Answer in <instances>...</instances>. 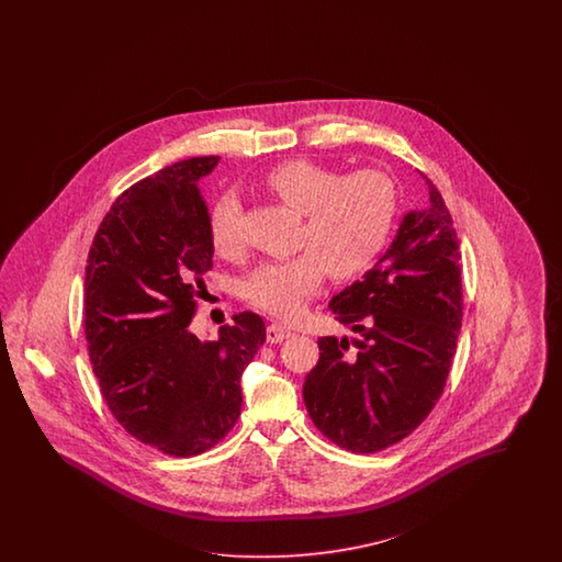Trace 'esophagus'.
<instances>
[{
	"instance_id": "1",
	"label": "esophagus",
	"mask_w": 562,
	"mask_h": 562,
	"mask_svg": "<svg viewBox=\"0 0 562 562\" xmlns=\"http://www.w3.org/2000/svg\"><path fill=\"white\" fill-rule=\"evenodd\" d=\"M290 336V329L286 325L282 324H270L266 329V338L270 344H280V341L286 340Z\"/></svg>"
}]
</instances>
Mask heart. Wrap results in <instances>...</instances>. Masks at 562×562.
Here are the masks:
<instances>
[{
    "instance_id": "heart-1",
    "label": "heart",
    "mask_w": 562,
    "mask_h": 562,
    "mask_svg": "<svg viewBox=\"0 0 562 562\" xmlns=\"http://www.w3.org/2000/svg\"><path fill=\"white\" fill-rule=\"evenodd\" d=\"M263 186L278 200L305 216L301 256L266 261L247 278L245 296L276 317H294L322 289L325 273L346 280L364 272L385 249L397 214V191L383 170L360 169L341 175L334 167L294 158L276 165ZM238 204L222 198L210 210L207 231L216 254L240 249Z\"/></svg>"
}]
</instances>
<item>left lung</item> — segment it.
<instances>
[{
	"label": "left lung",
	"mask_w": 562,
	"mask_h": 562,
	"mask_svg": "<svg viewBox=\"0 0 562 562\" xmlns=\"http://www.w3.org/2000/svg\"><path fill=\"white\" fill-rule=\"evenodd\" d=\"M409 212L392 247L329 303L357 334L319 338V360L303 385L306 412L331 442L374 453L406 439L439 402L458 348L460 243L439 189Z\"/></svg>",
	"instance_id": "1"
}]
</instances>
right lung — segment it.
<instances>
[{"label": "right lung", "instance_id": "add662e5", "mask_svg": "<svg viewBox=\"0 0 562 562\" xmlns=\"http://www.w3.org/2000/svg\"><path fill=\"white\" fill-rule=\"evenodd\" d=\"M218 156L175 162L125 189L94 235L85 280V334L111 414L132 437L200 456L237 425L240 374L266 341L251 313L218 340L191 327L214 247L198 181Z\"/></svg>", "mask_w": 562, "mask_h": 562}]
</instances>
